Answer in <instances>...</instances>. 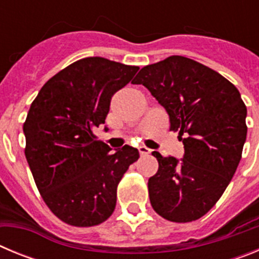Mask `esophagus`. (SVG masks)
I'll return each mask as SVG.
<instances>
[{"label": "esophagus", "mask_w": 259, "mask_h": 259, "mask_svg": "<svg viewBox=\"0 0 259 259\" xmlns=\"http://www.w3.org/2000/svg\"><path fill=\"white\" fill-rule=\"evenodd\" d=\"M139 153H140L141 157H145V155H149L152 153V150L149 148H146V146H140L139 148Z\"/></svg>", "instance_id": "34e87169"}]
</instances>
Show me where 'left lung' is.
Masks as SVG:
<instances>
[{
	"label": "left lung",
	"instance_id": "1",
	"mask_svg": "<svg viewBox=\"0 0 259 259\" xmlns=\"http://www.w3.org/2000/svg\"><path fill=\"white\" fill-rule=\"evenodd\" d=\"M134 84H143L166 109L170 131L184 144V157H162L148 182L153 209L162 218L188 223L222 197L241 159L246 106L231 81L200 62L171 56L148 65Z\"/></svg>",
	"mask_w": 259,
	"mask_h": 259
}]
</instances>
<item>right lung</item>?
<instances>
[{
	"label": "right lung",
	"mask_w": 259,
	"mask_h": 259,
	"mask_svg": "<svg viewBox=\"0 0 259 259\" xmlns=\"http://www.w3.org/2000/svg\"><path fill=\"white\" fill-rule=\"evenodd\" d=\"M137 71L101 57L79 59L48 80L31 104L24 154L41 197L66 224L92 227L110 218L119 182L139 159L130 145L110 153L93 132Z\"/></svg>",
	"instance_id": "obj_1"
}]
</instances>
